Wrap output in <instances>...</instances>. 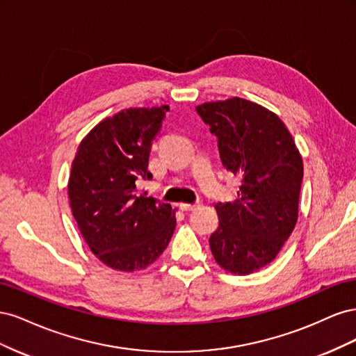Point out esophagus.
<instances>
[{
  "mask_svg": "<svg viewBox=\"0 0 356 356\" xmlns=\"http://www.w3.org/2000/svg\"><path fill=\"white\" fill-rule=\"evenodd\" d=\"M179 208L182 211H193L197 208V204H191V203H179Z\"/></svg>",
  "mask_w": 356,
  "mask_h": 356,
  "instance_id": "1",
  "label": "esophagus"
}]
</instances>
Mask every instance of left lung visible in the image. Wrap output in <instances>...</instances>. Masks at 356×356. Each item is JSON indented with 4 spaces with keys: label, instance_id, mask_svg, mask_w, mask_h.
<instances>
[{
    "label": "left lung",
    "instance_id": "8db88e82",
    "mask_svg": "<svg viewBox=\"0 0 356 356\" xmlns=\"http://www.w3.org/2000/svg\"><path fill=\"white\" fill-rule=\"evenodd\" d=\"M218 138L222 165L242 186L234 202L218 203L211 252L224 270L250 275L270 264L298 218L303 159L273 111L242 98L196 106Z\"/></svg>",
    "mask_w": 356,
    "mask_h": 356
}]
</instances>
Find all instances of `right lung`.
Listing matches in <instances>:
<instances>
[{
    "mask_svg": "<svg viewBox=\"0 0 356 356\" xmlns=\"http://www.w3.org/2000/svg\"><path fill=\"white\" fill-rule=\"evenodd\" d=\"M168 105L127 108L83 138L68 179L71 211L84 242L114 270L136 272L163 254L177 218L169 203L139 195L152 179L148 157Z\"/></svg>",
    "mask_w": 356,
    "mask_h": 356,
    "instance_id": "1",
    "label": "right lung"
}]
</instances>
